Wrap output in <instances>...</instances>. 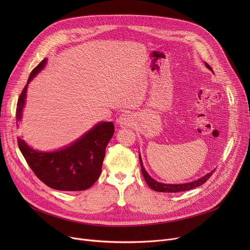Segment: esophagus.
Listing matches in <instances>:
<instances>
[{"label":"esophagus","instance_id":"obj_1","mask_svg":"<svg viewBox=\"0 0 250 250\" xmlns=\"http://www.w3.org/2000/svg\"><path fill=\"white\" fill-rule=\"evenodd\" d=\"M132 116L128 113H125V114H122L118 120L119 122V125L123 127H125V126H130L132 125Z\"/></svg>","mask_w":250,"mask_h":250}]
</instances>
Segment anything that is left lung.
Returning <instances> with one entry per match:
<instances>
[{
    "mask_svg": "<svg viewBox=\"0 0 250 250\" xmlns=\"http://www.w3.org/2000/svg\"><path fill=\"white\" fill-rule=\"evenodd\" d=\"M206 65H207V67L208 69L212 70L208 63H206ZM139 161H140V166H141V172H142V175H144V178H145L146 184L151 189H153L154 191H156V192H163V193H178V192L188 191V190L194 189L196 187H199L202 184L206 183L207 180L208 179V178L212 175V173L215 172V170H216V169L212 170L211 172H209L207 175H205L204 177H202L201 179H198V180H196L194 182H190V183H186V184H163V183H159V182L153 180L152 178L147 174V172L144 168V165H142L140 155H139Z\"/></svg>",
    "mask_w": 250,
    "mask_h": 250,
    "instance_id": "1",
    "label": "left lung"
}]
</instances>
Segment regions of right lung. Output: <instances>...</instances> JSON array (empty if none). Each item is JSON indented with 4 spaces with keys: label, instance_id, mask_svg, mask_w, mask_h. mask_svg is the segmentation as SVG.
Returning <instances> with one entry per match:
<instances>
[{
    "label": "right lung",
    "instance_id": "right-lung-1",
    "mask_svg": "<svg viewBox=\"0 0 250 250\" xmlns=\"http://www.w3.org/2000/svg\"><path fill=\"white\" fill-rule=\"evenodd\" d=\"M45 63L46 59H43L31 71L27 84ZM27 84L18 100L16 112L18 121L21 118ZM114 131L115 126L112 122L100 123L74 144L54 152L33 150L21 137H18V145L30 169L45 185L59 191H84L99 179L105 147Z\"/></svg>",
    "mask_w": 250,
    "mask_h": 250
}]
</instances>
